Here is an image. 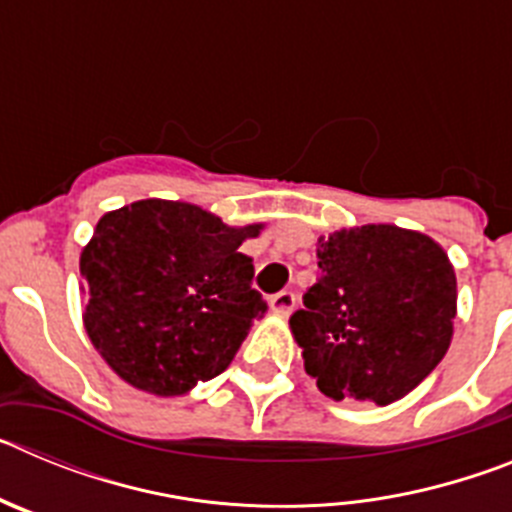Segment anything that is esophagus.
<instances>
[{"label":"esophagus","instance_id":"34e87169","mask_svg":"<svg viewBox=\"0 0 512 512\" xmlns=\"http://www.w3.org/2000/svg\"><path fill=\"white\" fill-rule=\"evenodd\" d=\"M269 307L271 312H277V315H289L292 312V307H295V295L289 292V289H282V292H277V295L271 297L269 300Z\"/></svg>","mask_w":512,"mask_h":512}]
</instances>
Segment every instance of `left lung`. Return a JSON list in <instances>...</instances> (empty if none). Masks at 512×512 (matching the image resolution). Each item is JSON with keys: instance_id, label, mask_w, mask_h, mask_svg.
Instances as JSON below:
<instances>
[{"instance_id": "1", "label": "left lung", "mask_w": 512, "mask_h": 512, "mask_svg": "<svg viewBox=\"0 0 512 512\" xmlns=\"http://www.w3.org/2000/svg\"><path fill=\"white\" fill-rule=\"evenodd\" d=\"M320 279L289 318L305 372L330 400L390 405L415 390L454 336L456 274L431 235L397 225L318 238Z\"/></svg>"}]
</instances>
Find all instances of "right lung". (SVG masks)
I'll return each instance as SVG.
<instances>
[{
  "label": "right lung",
  "instance_id": "add662e5",
  "mask_svg": "<svg viewBox=\"0 0 512 512\" xmlns=\"http://www.w3.org/2000/svg\"><path fill=\"white\" fill-rule=\"evenodd\" d=\"M233 228L189 202L138 200L104 212L79 259L84 328L107 366L135 390L187 395L223 374L266 312Z\"/></svg>",
  "mask_w": 512,
  "mask_h": 512
}]
</instances>
